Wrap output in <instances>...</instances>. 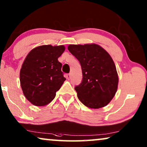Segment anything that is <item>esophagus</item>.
<instances>
[{
	"mask_svg": "<svg viewBox=\"0 0 147 147\" xmlns=\"http://www.w3.org/2000/svg\"><path fill=\"white\" fill-rule=\"evenodd\" d=\"M66 78H67V80H70V78H71V76H70V74H67V76H66Z\"/></svg>",
	"mask_w": 147,
	"mask_h": 147,
	"instance_id": "1",
	"label": "esophagus"
}]
</instances>
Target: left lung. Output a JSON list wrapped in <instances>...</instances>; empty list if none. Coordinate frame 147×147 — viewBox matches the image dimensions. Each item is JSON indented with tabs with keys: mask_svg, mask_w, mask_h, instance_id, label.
<instances>
[{
	"mask_svg": "<svg viewBox=\"0 0 147 147\" xmlns=\"http://www.w3.org/2000/svg\"><path fill=\"white\" fill-rule=\"evenodd\" d=\"M67 49L82 67V83L76 86L79 100L88 108L104 107L112 100L118 89V76L110 54L95 43L69 45Z\"/></svg>",
	"mask_w": 147,
	"mask_h": 147,
	"instance_id": "1",
	"label": "left lung"
}]
</instances>
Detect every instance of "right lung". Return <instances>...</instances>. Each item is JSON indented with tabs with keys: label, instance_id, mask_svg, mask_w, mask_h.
<instances>
[{
	"label": "right lung",
	"instance_id": "add662e5",
	"mask_svg": "<svg viewBox=\"0 0 147 147\" xmlns=\"http://www.w3.org/2000/svg\"><path fill=\"white\" fill-rule=\"evenodd\" d=\"M65 49L64 45H41L25 57L20 70V83L24 96L33 105L50 103L65 80L58 61Z\"/></svg>",
	"mask_w": 147,
	"mask_h": 147
}]
</instances>
